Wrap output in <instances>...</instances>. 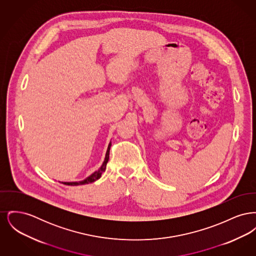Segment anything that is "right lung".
Instances as JSON below:
<instances>
[{
	"label": "right lung",
	"instance_id": "1",
	"mask_svg": "<svg viewBox=\"0 0 256 256\" xmlns=\"http://www.w3.org/2000/svg\"><path fill=\"white\" fill-rule=\"evenodd\" d=\"M110 146H111V142H110V145H108V150H106V158H104V161L102 165L100 166V168L98 170H96L95 172H93L91 176H89L87 178H86V180H82V182H78L62 183H63V184H65V185H73V186H74V185H82V184H88V183L96 182L97 180H98V178L102 176V174L104 172L106 168V164H108V159H110Z\"/></svg>",
	"mask_w": 256,
	"mask_h": 256
}]
</instances>
